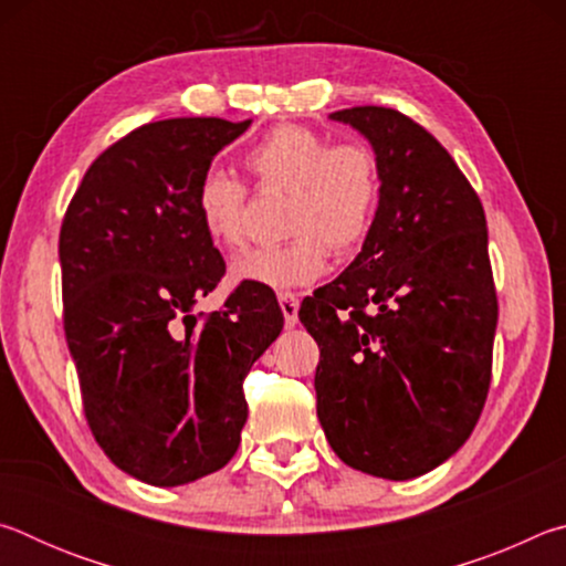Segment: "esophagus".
<instances>
[{"mask_svg":"<svg viewBox=\"0 0 566 566\" xmlns=\"http://www.w3.org/2000/svg\"><path fill=\"white\" fill-rule=\"evenodd\" d=\"M280 306H282V314H284V324H286V327H294L296 319H300V300H296V294L282 292V294H280Z\"/></svg>","mask_w":566,"mask_h":566,"instance_id":"34e87169","label":"esophagus"}]
</instances>
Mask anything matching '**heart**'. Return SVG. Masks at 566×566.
<instances>
[{
  "instance_id": "b5f03b06",
  "label": "heart",
  "mask_w": 566,
  "mask_h": 566,
  "mask_svg": "<svg viewBox=\"0 0 566 566\" xmlns=\"http://www.w3.org/2000/svg\"><path fill=\"white\" fill-rule=\"evenodd\" d=\"M260 195L286 191L284 234L232 264V280L286 292L312 284L327 266V249L349 252L369 232L379 202V161L361 142H337L302 124H284L244 155ZM249 191L242 181L207 169L195 189L205 237L224 252L247 242Z\"/></svg>"
}]
</instances>
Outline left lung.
I'll return each instance as SVG.
<instances>
[{"instance_id": "1", "label": "left lung", "mask_w": 566, "mask_h": 566, "mask_svg": "<svg viewBox=\"0 0 566 566\" xmlns=\"http://www.w3.org/2000/svg\"><path fill=\"white\" fill-rule=\"evenodd\" d=\"M371 142L379 207L361 252L306 296L317 417L344 464L432 472L462 447L492 381L500 317L486 217L452 155L389 107L332 112Z\"/></svg>"}]
</instances>
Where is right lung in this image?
Masks as SVG:
<instances>
[{
    "label": "right lung",
    "mask_w": 566,
    "mask_h": 566,
    "mask_svg": "<svg viewBox=\"0 0 566 566\" xmlns=\"http://www.w3.org/2000/svg\"><path fill=\"white\" fill-rule=\"evenodd\" d=\"M249 127L219 117L149 122L92 161L60 232L64 334L84 417L124 472L179 486L222 469L247 421L244 377L280 337L272 290L224 276L195 212L199 177Z\"/></svg>",
    "instance_id": "obj_1"
}]
</instances>
